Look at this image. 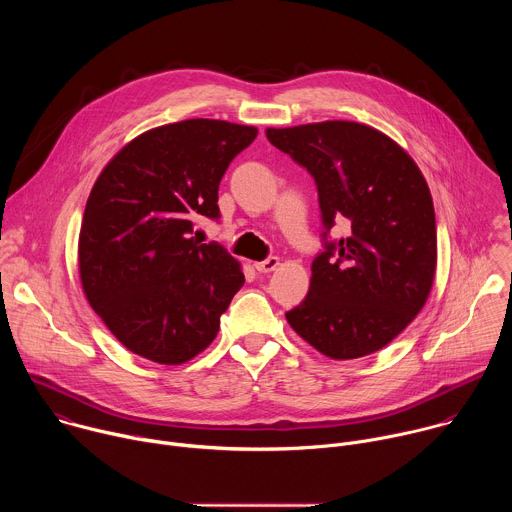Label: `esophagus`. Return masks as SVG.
<instances>
[{
	"label": "esophagus",
	"mask_w": 512,
	"mask_h": 512,
	"mask_svg": "<svg viewBox=\"0 0 512 512\" xmlns=\"http://www.w3.org/2000/svg\"><path fill=\"white\" fill-rule=\"evenodd\" d=\"M277 267H279V259H277V257H269V259H265V261L255 263V269H257L259 273H271V271H275Z\"/></svg>",
	"instance_id": "obj_1"
}]
</instances>
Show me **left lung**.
Instances as JSON below:
<instances>
[{
  "instance_id": "left-lung-1",
  "label": "left lung",
  "mask_w": 512,
  "mask_h": 512,
  "mask_svg": "<svg viewBox=\"0 0 512 512\" xmlns=\"http://www.w3.org/2000/svg\"><path fill=\"white\" fill-rule=\"evenodd\" d=\"M265 135L314 176L326 229L346 221L350 231L314 259L306 300L285 314L289 326L334 360L385 348L415 320L435 279V212L421 170L395 139L356 121Z\"/></svg>"
}]
</instances>
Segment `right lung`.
<instances>
[{"label": "right lung", "mask_w": 512, "mask_h": 512, "mask_svg": "<svg viewBox=\"0 0 512 512\" xmlns=\"http://www.w3.org/2000/svg\"><path fill=\"white\" fill-rule=\"evenodd\" d=\"M257 127L186 119L143 131L107 162L79 235L85 298L133 354L182 364L216 338L243 287L241 263L200 243L194 221L218 216V184Z\"/></svg>", "instance_id": "1"}]
</instances>
